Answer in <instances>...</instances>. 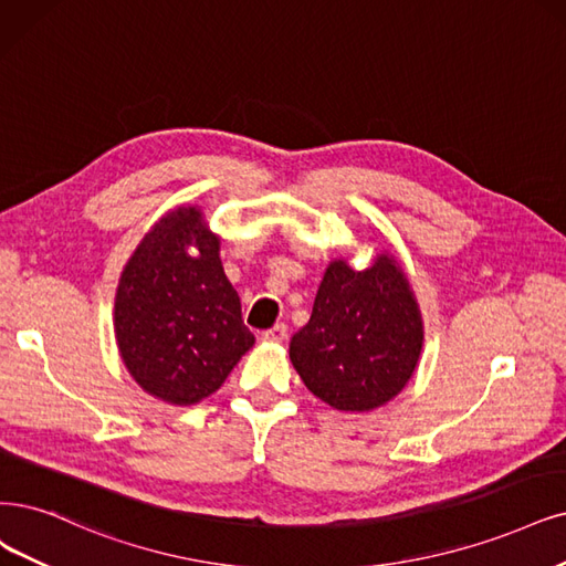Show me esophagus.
Masks as SVG:
<instances>
[{"label":"esophagus","mask_w":566,"mask_h":566,"mask_svg":"<svg viewBox=\"0 0 566 566\" xmlns=\"http://www.w3.org/2000/svg\"><path fill=\"white\" fill-rule=\"evenodd\" d=\"M261 340L265 343H284L286 340V324H275L272 328L261 333Z\"/></svg>","instance_id":"1"}]
</instances>
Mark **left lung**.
<instances>
[{
  "mask_svg": "<svg viewBox=\"0 0 566 566\" xmlns=\"http://www.w3.org/2000/svg\"><path fill=\"white\" fill-rule=\"evenodd\" d=\"M422 317L394 256L366 270L333 261L289 357L305 387L336 410H373L399 394L422 352Z\"/></svg>",
  "mask_w": 566,
  "mask_h": 566,
  "instance_id": "obj_1",
  "label": "left lung"
}]
</instances>
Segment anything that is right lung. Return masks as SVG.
Listing matches in <instances>:
<instances>
[{
	"mask_svg": "<svg viewBox=\"0 0 566 566\" xmlns=\"http://www.w3.org/2000/svg\"><path fill=\"white\" fill-rule=\"evenodd\" d=\"M114 331L137 385L177 406L214 394L254 345L219 238L196 207L163 217L137 247L118 282Z\"/></svg>",
	"mask_w": 566,
	"mask_h": 566,
	"instance_id": "add662e5",
	"label": "right lung"
}]
</instances>
